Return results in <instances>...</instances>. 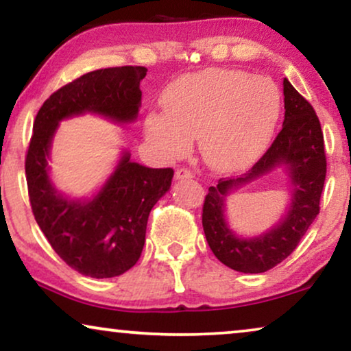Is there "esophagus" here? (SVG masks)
<instances>
[{
    "mask_svg": "<svg viewBox=\"0 0 351 351\" xmlns=\"http://www.w3.org/2000/svg\"><path fill=\"white\" fill-rule=\"evenodd\" d=\"M191 177H193V172L189 167H180L176 171V179H191Z\"/></svg>",
    "mask_w": 351,
    "mask_h": 351,
    "instance_id": "1",
    "label": "esophagus"
}]
</instances>
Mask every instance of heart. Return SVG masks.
Instances as JSON below:
<instances>
[{
    "label": "heart",
    "mask_w": 351,
    "mask_h": 351,
    "mask_svg": "<svg viewBox=\"0 0 351 351\" xmlns=\"http://www.w3.org/2000/svg\"><path fill=\"white\" fill-rule=\"evenodd\" d=\"M165 110L148 113V141L166 156L189 152L201 138L206 162L217 171H238L265 150L281 113L275 81L241 70L213 69L167 86Z\"/></svg>",
    "instance_id": "b5f03b06"
}]
</instances>
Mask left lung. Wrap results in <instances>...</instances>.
<instances>
[{
    "label": "left lung",
    "mask_w": 351,
    "mask_h": 351,
    "mask_svg": "<svg viewBox=\"0 0 351 351\" xmlns=\"http://www.w3.org/2000/svg\"><path fill=\"white\" fill-rule=\"evenodd\" d=\"M282 88L285 123L275 141L246 174L237 179H220L217 185L209 186L203 204V228L210 251L223 265L241 273H263L289 257L319 214L328 166L323 131L308 100L287 80L282 81ZM282 164L290 171L293 182L287 217L261 237L238 239L224 222V196L232 188Z\"/></svg>",
    "instance_id": "obj_1"
}]
</instances>
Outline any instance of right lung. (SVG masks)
I'll return each mask as SVG.
<instances>
[{
  "instance_id": "add662e5",
  "label": "right lung",
  "mask_w": 351,
  "mask_h": 351,
  "mask_svg": "<svg viewBox=\"0 0 351 351\" xmlns=\"http://www.w3.org/2000/svg\"><path fill=\"white\" fill-rule=\"evenodd\" d=\"M145 66H113L89 71L62 86L41 105L25 158L32 210L51 247L66 265L90 278H113L141 257L148 215L169 190L174 171L132 162L129 153L90 201L66 199L47 176L49 148L59 121L86 112L129 123L141 107Z\"/></svg>"
}]
</instances>
